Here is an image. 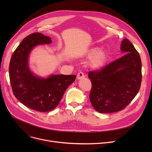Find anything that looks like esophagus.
Listing matches in <instances>:
<instances>
[{
  "mask_svg": "<svg viewBox=\"0 0 152 152\" xmlns=\"http://www.w3.org/2000/svg\"><path fill=\"white\" fill-rule=\"evenodd\" d=\"M84 77V74L83 73V72H79V73H78L77 75V79L78 80L83 78Z\"/></svg>",
  "mask_w": 152,
  "mask_h": 152,
  "instance_id": "1",
  "label": "esophagus"
}]
</instances>
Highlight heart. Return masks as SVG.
I'll return each mask as SVG.
<instances>
[{"label":"heart","instance_id":"heart-1","mask_svg":"<svg viewBox=\"0 0 152 152\" xmlns=\"http://www.w3.org/2000/svg\"><path fill=\"white\" fill-rule=\"evenodd\" d=\"M86 56L90 58L88 65L94 70H98L105 65L108 58L107 52L99 47H92L86 53Z\"/></svg>","mask_w":152,"mask_h":152}]
</instances>
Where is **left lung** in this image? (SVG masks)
Returning <instances> with one entry per match:
<instances>
[{"label": "left lung", "mask_w": 152, "mask_h": 152, "mask_svg": "<svg viewBox=\"0 0 152 152\" xmlns=\"http://www.w3.org/2000/svg\"><path fill=\"white\" fill-rule=\"evenodd\" d=\"M120 49L126 53L122 57L88 74L92 83L90 100L99 113L123 110L140 89L142 62L139 53L127 39H123Z\"/></svg>", "instance_id": "obj_1"}]
</instances>
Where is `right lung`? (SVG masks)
<instances>
[{"mask_svg": "<svg viewBox=\"0 0 152 152\" xmlns=\"http://www.w3.org/2000/svg\"><path fill=\"white\" fill-rule=\"evenodd\" d=\"M51 38L40 33L24 39L13 52L9 65V76L13 93L23 105L41 112L53 110L60 103L76 75H52L47 78L34 75L29 69V56L34 48L49 44Z\"/></svg>", "mask_w": 152, "mask_h": 152, "instance_id": "right-lung-1", "label": "right lung"}]
</instances>
